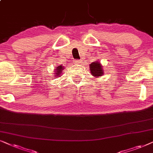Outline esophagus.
Returning <instances> with one entry per match:
<instances>
[{
	"label": "esophagus",
	"instance_id": "obj_1",
	"mask_svg": "<svg viewBox=\"0 0 153 153\" xmlns=\"http://www.w3.org/2000/svg\"><path fill=\"white\" fill-rule=\"evenodd\" d=\"M74 62H75V63L76 64H80L81 63H82V62H81V61L79 60V59H75Z\"/></svg>",
	"mask_w": 153,
	"mask_h": 153
}]
</instances>
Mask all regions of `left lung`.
Returning a JSON list of instances; mask_svg holds the SVG:
<instances>
[{"instance_id": "obj_1", "label": "left lung", "mask_w": 153, "mask_h": 153, "mask_svg": "<svg viewBox=\"0 0 153 153\" xmlns=\"http://www.w3.org/2000/svg\"><path fill=\"white\" fill-rule=\"evenodd\" d=\"M89 68H90V72L91 75H93L94 77L102 76L103 75V68L100 63L94 62L92 64L89 65Z\"/></svg>"}]
</instances>
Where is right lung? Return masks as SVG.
<instances>
[{
	"instance_id": "obj_1",
	"label": "right lung",
	"mask_w": 153,
	"mask_h": 153,
	"mask_svg": "<svg viewBox=\"0 0 153 153\" xmlns=\"http://www.w3.org/2000/svg\"><path fill=\"white\" fill-rule=\"evenodd\" d=\"M64 67H63L62 66H58L57 68H56V71H55V73H54V74H55L56 76H59V75L61 73H62V71H63V69H64Z\"/></svg>"
}]
</instances>
